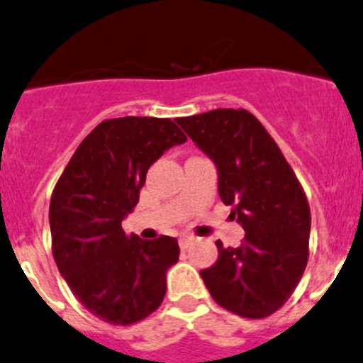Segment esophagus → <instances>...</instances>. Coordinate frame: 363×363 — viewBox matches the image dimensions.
I'll list each match as a JSON object with an SVG mask.
<instances>
[{
    "label": "esophagus",
    "instance_id": "obj_1",
    "mask_svg": "<svg viewBox=\"0 0 363 363\" xmlns=\"http://www.w3.org/2000/svg\"><path fill=\"white\" fill-rule=\"evenodd\" d=\"M193 239H195V238H191V235H182V238L179 239V246H181L182 250H186L189 245H191Z\"/></svg>",
    "mask_w": 363,
    "mask_h": 363
}]
</instances>
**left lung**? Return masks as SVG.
<instances>
[{"mask_svg":"<svg viewBox=\"0 0 363 363\" xmlns=\"http://www.w3.org/2000/svg\"><path fill=\"white\" fill-rule=\"evenodd\" d=\"M218 170V193L245 228L238 248L218 239V260L200 271L220 307L248 319L279 311L308 260L311 209L301 184L264 125L246 110L175 118Z\"/></svg>","mask_w":363,"mask_h":363,"instance_id":"1","label":"left lung"}]
</instances>
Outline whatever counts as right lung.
Instances as JSON below:
<instances>
[{"instance_id": "add662e5", "label": "right lung", "mask_w": 363, "mask_h": 363, "mask_svg": "<svg viewBox=\"0 0 363 363\" xmlns=\"http://www.w3.org/2000/svg\"><path fill=\"white\" fill-rule=\"evenodd\" d=\"M186 140L170 118L104 121L56 182L49 203L56 266L79 303L103 321L133 325L163 301L177 239L125 235L122 220L138 203L150 164Z\"/></svg>"}]
</instances>
